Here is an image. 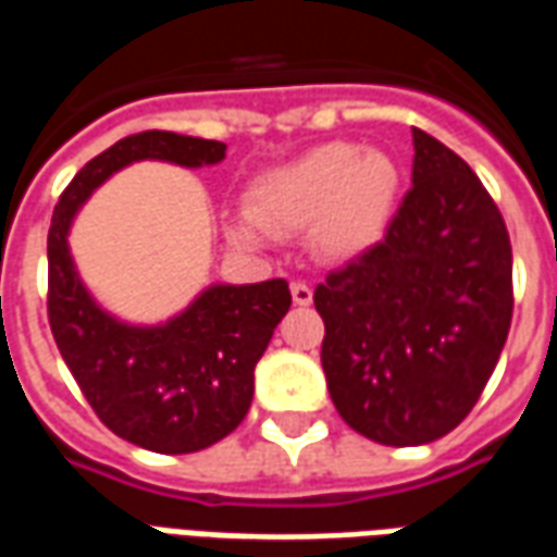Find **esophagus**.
I'll return each mask as SVG.
<instances>
[{"label": "esophagus", "mask_w": 557, "mask_h": 557, "mask_svg": "<svg viewBox=\"0 0 557 557\" xmlns=\"http://www.w3.org/2000/svg\"><path fill=\"white\" fill-rule=\"evenodd\" d=\"M292 301L298 304V307H310L313 304V289L307 286V283H292Z\"/></svg>", "instance_id": "1"}]
</instances>
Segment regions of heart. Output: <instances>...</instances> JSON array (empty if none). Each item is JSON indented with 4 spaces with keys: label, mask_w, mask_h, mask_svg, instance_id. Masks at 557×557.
<instances>
[{
    "label": "heart",
    "mask_w": 557,
    "mask_h": 557,
    "mask_svg": "<svg viewBox=\"0 0 557 557\" xmlns=\"http://www.w3.org/2000/svg\"><path fill=\"white\" fill-rule=\"evenodd\" d=\"M399 194V166L379 148L325 143L262 172L247 190V211L226 223L238 247L310 230L322 259H355L382 242Z\"/></svg>",
    "instance_id": "b5f03b06"
}]
</instances>
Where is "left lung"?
<instances>
[{
    "label": "left lung",
    "mask_w": 557,
    "mask_h": 557,
    "mask_svg": "<svg viewBox=\"0 0 557 557\" xmlns=\"http://www.w3.org/2000/svg\"><path fill=\"white\" fill-rule=\"evenodd\" d=\"M385 238L315 286L322 367L339 418L391 447L459 426L502 358L513 250L466 160L423 131Z\"/></svg>",
    "instance_id": "1"
}]
</instances>
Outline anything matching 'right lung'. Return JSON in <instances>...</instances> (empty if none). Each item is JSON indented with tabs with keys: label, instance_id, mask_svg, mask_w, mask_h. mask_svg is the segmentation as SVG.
<instances>
[{
	"label": "right lung",
	"instance_id": "right-lung-1",
	"mask_svg": "<svg viewBox=\"0 0 557 557\" xmlns=\"http://www.w3.org/2000/svg\"><path fill=\"white\" fill-rule=\"evenodd\" d=\"M226 158L218 139L143 131L91 158L67 184L47 235V313L55 346L95 414L125 442L154 454H196L226 438L253 403V370L280 319L289 283H214L160 325H131L91 298L74 265L67 232L83 202L137 160L187 170Z\"/></svg>",
	"mask_w": 557,
	"mask_h": 557
}]
</instances>
